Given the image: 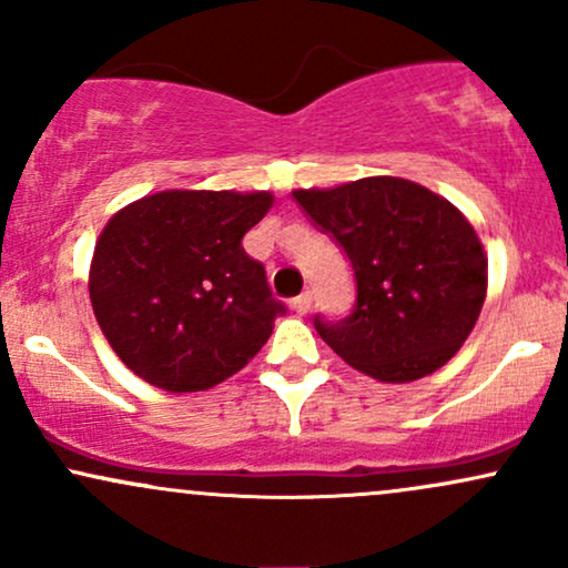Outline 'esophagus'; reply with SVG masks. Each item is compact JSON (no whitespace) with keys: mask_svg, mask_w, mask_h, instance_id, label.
<instances>
[{"mask_svg":"<svg viewBox=\"0 0 568 568\" xmlns=\"http://www.w3.org/2000/svg\"><path fill=\"white\" fill-rule=\"evenodd\" d=\"M291 306H293V312H298V315H306V312H310V306H312V293L310 291L298 293V296L291 302Z\"/></svg>","mask_w":568,"mask_h":568,"instance_id":"esophagus-1","label":"esophagus"}]
</instances>
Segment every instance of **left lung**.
Returning <instances> with one entry per match:
<instances>
[{
    "label": "left lung",
    "instance_id": "left-lung-1",
    "mask_svg": "<svg viewBox=\"0 0 568 568\" xmlns=\"http://www.w3.org/2000/svg\"><path fill=\"white\" fill-rule=\"evenodd\" d=\"M306 216L344 247L357 302L317 334L361 374L416 382L446 366L486 302L488 258L459 207L427 186L371 175L293 192Z\"/></svg>",
    "mask_w": 568,
    "mask_h": 568
}]
</instances>
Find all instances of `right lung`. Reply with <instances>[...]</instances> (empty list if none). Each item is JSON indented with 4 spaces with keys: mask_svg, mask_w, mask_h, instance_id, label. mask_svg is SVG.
Returning <instances> with one entry per match:
<instances>
[{
    "mask_svg": "<svg viewBox=\"0 0 568 568\" xmlns=\"http://www.w3.org/2000/svg\"><path fill=\"white\" fill-rule=\"evenodd\" d=\"M272 202V192L165 189L106 221L90 304L135 376L165 393H202L264 347L285 310L243 237Z\"/></svg>",
    "mask_w": 568,
    "mask_h": 568,
    "instance_id": "right-lung-1",
    "label": "right lung"
}]
</instances>
